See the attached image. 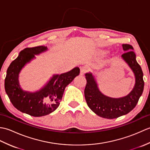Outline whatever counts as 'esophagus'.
<instances>
[{
	"label": "esophagus",
	"mask_w": 150,
	"mask_h": 150,
	"mask_svg": "<svg viewBox=\"0 0 150 150\" xmlns=\"http://www.w3.org/2000/svg\"><path fill=\"white\" fill-rule=\"evenodd\" d=\"M88 71V68L87 66H82L81 68V74L84 75L85 73H86Z\"/></svg>",
	"instance_id": "obj_1"
}]
</instances>
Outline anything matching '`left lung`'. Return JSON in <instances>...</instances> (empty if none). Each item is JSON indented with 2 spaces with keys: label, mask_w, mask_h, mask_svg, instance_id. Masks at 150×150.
I'll return each mask as SVG.
<instances>
[{
  "label": "left lung",
  "mask_w": 150,
  "mask_h": 150,
  "mask_svg": "<svg viewBox=\"0 0 150 150\" xmlns=\"http://www.w3.org/2000/svg\"><path fill=\"white\" fill-rule=\"evenodd\" d=\"M124 52L121 57L132 69L135 77L134 88L125 97L112 98L106 96L100 91L97 83L91 73H86L87 83L84 95L89 108L97 115L112 119L130 112L137 104L144 90V82L141 67L136 60L133 47L129 44H122Z\"/></svg>",
  "instance_id": "8db88e82"
}]
</instances>
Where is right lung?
Listing matches in <instances>:
<instances>
[{
    "mask_svg": "<svg viewBox=\"0 0 150 150\" xmlns=\"http://www.w3.org/2000/svg\"><path fill=\"white\" fill-rule=\"evenodd\" d=\"M46 46L27 47L19 53L8 67L5 78L4 87L6 93L13 106L22 113L33 117L48 115L59 107L66 87L80 73L78 67L60 75H54L48 82L33 93L22 90L18 82V74L22 68L35 55L46 52Z\"/></svg>",
    "mask_w": 150,
    "mask_h": 150,
    "instance_id": "add662e5",
    "label": "right lung"
}]
</instances>
